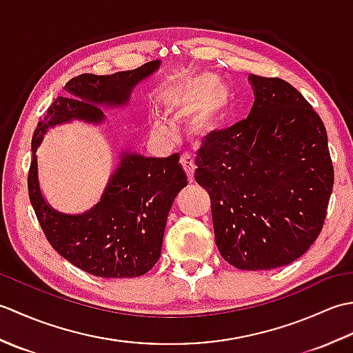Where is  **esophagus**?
<instances>
[{
    "mask_svg": "<svg viewBox=\"0 0 353 353\" xmlns=\"http://www.w3.org/2000/svg\"><path fill=\"white\" fill-rule=\"evenodd\" d=\"M181 163L182 167L186 172V176H188V181L190 183L194 182V171H196V165H194V159L190 156V154H183L181 157Z\"/></svg>",
    "mask_w": 353,
    "mask_h": 353,
    "instance_id": "1",
    "label": "esophagus"
}]
</instances>
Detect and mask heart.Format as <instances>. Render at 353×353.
<instances>
[{"label":"heart","mask_w":353,"mask_h":353,"mask_svg":"<svg viewBox=\"0 0 353 353\" xmlns=\"http://www.w3.org/2000/svg\"><path fill=\"white\" fill-rule=\"evenodd\" d=\"M165 114L176 119H190L197 134H208L221 124L230 108V97L220 77L212 72L183 74L165 86L159 95ZM150 129L157 137H167L170 127L156 117Z\"/></svg>","instance_id":"heart-1"}]
</instances>
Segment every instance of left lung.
<instances>
[{
  "mask_svg": "<svg viewBox=\"0 0 353 353\" xmlns=\"http://www.w3.org/2000/svg\"><path fill=\"white\" fill-rule=\"evenodd\" d=\"M249 80V117L208 134L196 181L211 197L224 261L256 272L291 264L316 241L334 167L325 124L305 97L282 79Z\"/></svg>",
  "mask_w": 353,
  "mask_h": 353,
  "instance_id": "obj_1",
  "label": "left lung"
}]
</instances>
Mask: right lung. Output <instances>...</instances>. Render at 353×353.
Wrapping results in <instances>:
<instances>
[{
    "mask_svg": "<svg viewBox=\"0 0 353 353\" xmlns=\"http://www.w3.org/2000/svg\"><path fill=\"white\" fill-rule=\"evenodd\" d=\"M159 66L161 61H153L110 76L81 74L71 79L65 97H57L33 134L28 196L37 220L52 249L94 276L138 277L154 267L172 201L188 185L179 154L145 157L123 150L99 203L72 215L56 211L42 196L36 150L57 124L74 119L101 124L106 119L101 106H125L133 89Z\"/></svg>",
    "mask_w": 353,
    "mask_h": 353,
    "instance_id": "obj_1",
    "label": "right lung"
}]
</instances>
